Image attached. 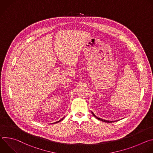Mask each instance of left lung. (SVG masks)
Masks as SVG:
<instances>
[{
  "label": "left lung",
  "mask_w": 153,
  "mask_h": 153,
  "mask_svg": "<svg viewBox=\"0 0 153 153\" xmlns=\"http://www.w3.org/2000/svg\"><path fill=\"white\" fill-rule=\"evenodd\" d=\"M92 113V114H93V116L96 118V119H97L98 120H101V121H102V122H107V123H111V122H114V121H109V120H103V119H100V118H99V117H96L94 114V113H93V112H91ZM117 121V120H116Z\"/></svg>",
  "instance_id": "1"
}]
</instances>
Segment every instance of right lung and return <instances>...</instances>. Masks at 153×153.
<instances>
[{
	"mask_svg": "<svg viewBox=\"0 0 153 153\" xmlns=\"http://www.w3.org/2000/svg\"><path fill=\"white\" fill-rule=\"evenodd\" d=\"M62 119H61V120H60L59 121H57V122H54V123H57V122H60V121H61Z\"/></svg>",
	"mask_w": 153,
	"mask_h": 153,
	"instance_id": "right-lung-1",
	"label": "right lung"
}]
</instances>
